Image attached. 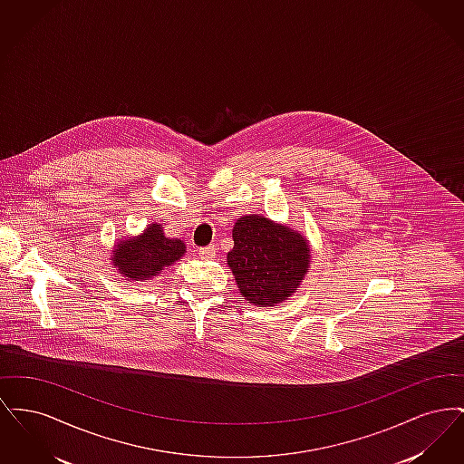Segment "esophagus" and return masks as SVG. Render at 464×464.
<instances>
[{"instance_id":"esophagus-1","label":"esophagus","mask_w":464,"mask_h":464,"mask_svg":"<svg viewBox=\"0 0 464 464\" xmlns=\"http://www.w3.org/2000/svg\"><path fill=\"white\" fill-rule=\"evenodd\" d=\"M198 256L201 259H207V261L214 259L216 257V246H212V245L201 246V248H198Z\"/></svg>"}]
</instances>
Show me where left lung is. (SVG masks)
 I'll use <instances>...</instances> for the list:
<instances>
[{"instance_id":"1","label":"left lung","mask_w":464,"mask_h":464,"mask_svg":"<svg viewBox=\"0 0 464 464\" xmlns=\"http://www.w3.org/2000/svg\"><path fill=\"white\" fill-rule=\"evenodd\" d=\"M233 242L227 265L248 303L275 306L299 287L309 265L308 242L299 233L245 216L233 227Z\"/></svg>"}]
</instances>
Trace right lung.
<instances>
[{"label":"right lung","mask_w":464,"mask_h":464,"mask_svg":"<svg viewBox=\"0 0 464 464\" xmlns=\"http://www.w3.org/2000/svg\"><path fill=\"white\" fill-rule=\"evenodd\" d=\"M184 243L167 238L160 224L150 226L140 237L120 240L112 263L130 280H146L184 256Z\"/></svg>","instance_id":"1"}]
</instances>
